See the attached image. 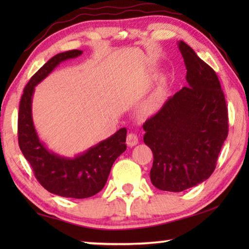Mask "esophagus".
I'll use <instances>...</instances> for the list:
<instances>
[{
	"label": "esophagus",
	"instance_id": "1",
	"mask_svg": "<svg viewBox=\"0 0 249 249\" xmlns=\"http://www.w3.org/2000/svg\"><path fill=\"white\" fill-rule=\"evenodd\" d=\"M126 142H127V145L129 147H134L135 145L138 144V136L136 134L129 133L127 135V138H126Z\"/></svg>",
	"mask_w": 249,
	"mask_h": 249
}]
</instances>
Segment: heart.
<instances>
[{
    "label": "heart",
    "instance_id": "b5f03b06",
    "mask_svg": "<svg viewBox=\"0 0 249 249\" xmlns=\"http://www.w3.org/2000/svg\"><path fill=\"white\" fill-rule=\"evenodd\" d=\"M165 89L158 87L141 105V113L145 116H154L161 111L165 104Z\"/></svg>",
    "mask_w": 249,
    "mask_h": 249
}]
</instances>
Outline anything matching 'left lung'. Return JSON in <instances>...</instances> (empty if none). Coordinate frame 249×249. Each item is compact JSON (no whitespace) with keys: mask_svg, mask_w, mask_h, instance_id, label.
Masks as SVG:
<instances>
[{"mask_svg":"<svg viewBox=\"0 0 249 249\" xmlns=\"http://www.w3.org/2000/svg\"><path fill=\"white\" fill-rule=\"evenodd\" d=\"M188 86L145 122L144 142L154 155L150 180L163 191L181 192L213 174L229 134V116L214 70L190 46L178 41Z\"/></svg>","mask_w":249,"mask_h":249,"instance_id":"left-lung-1","label":"left lung"}]
</instances>
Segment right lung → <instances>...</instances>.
Listing matches in <instances>:
<instances>
[{"instance_id":"1","label":"right lung","mask_w":249,"mask_h":249,"mask_svg":"<svg viewBox=\"0 0 249 249\" xmlns=\"http://www.w3.org/2000/svg\"><path fill=\"white\" fill-rule=\"evenodd\" d=\"M82 53V50H69L49 59L25 87L18 112V145L36 179L50 193L73 199H86L102 190L113 163L126 150L127 134L125 127L121 128L74 157L53 153L40 141L32 113L35 87L61 62L81 56Z\"/></svg>"}]
</instances>
